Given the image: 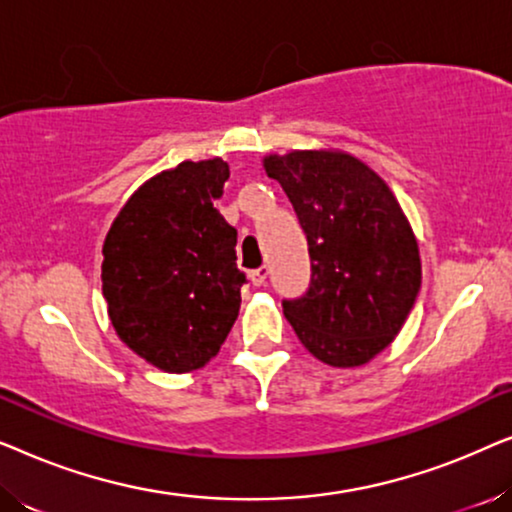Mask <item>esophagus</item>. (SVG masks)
<instances>
[{"mask_svg": "<svg viewBox=\"0 0 512 512\" xmlns=\"http://www.w3.org/2000/svg\"><path fill=\"white\" fill-rule=\"evenodd\" d=\"M249 279H251V284L254 286H263L265 284V279H268V268H256V270H251L249 272Z\"/></svg>", "mask_w": 512, "mask_h": 512, "instance_id": "esophagus-1", "label": "esophagus"}]
</instances>
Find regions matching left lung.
Wrapping results in <instances>:
<instances>
[{"label":"left lung","mask_w":512,"mask_h":512,"mask_svg":"<svg viewBox=\"0 0 512 512\" xmlns=\"http://www.w3.org/2000/svg\"><path fill=\"white\" fill-rule=\"evenodd\" d=\"M310 251V286L282 300L307 352L335 368L363 366L391 345L422 284L417 240L389 186L347 153L265 158Z\"/></svg>","instance_id":"obj_1"}]
</instances>
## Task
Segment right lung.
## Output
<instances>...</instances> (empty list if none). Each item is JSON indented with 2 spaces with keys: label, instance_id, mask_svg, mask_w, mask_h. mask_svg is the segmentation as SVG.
Segmentation results:
<instances>
[{
  "label": "right lung",
  "instance_id": "obj_1",
  "mask_svg": "<svg viewBox=\"0 0 512 512\" xmlns=\"http://www.w3.org/2000/svg\"><path fill=\"white\" fill-rule=\"evenodd\" d=\"M230 177L221 158L146 181L104 242L102 291L118 338L165 373L202 368L226 342L247 282L237 230L214 209Z\"/></svg>",
  "mask_w": 512,
  "mask_h": 512
}]
</instances>
